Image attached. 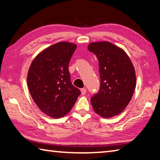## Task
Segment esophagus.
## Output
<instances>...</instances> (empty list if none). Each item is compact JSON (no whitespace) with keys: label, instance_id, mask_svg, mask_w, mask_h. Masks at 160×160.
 <instances>
[{"label":"esophagus","instance_id":"34e87169","mask_svg":"<svg viewBox=\"0 0 160 160\" xmlns=\"http://www.w3.org/2000/svg\"><path fill=\"white\" fill-rule=\"evenodd\" d=\"M80 91H81V94L82 95H85L87 92V89L85 88H82L80 89Z\"/></svg>","mask_w":160,"mask_h":160}]
</instances>
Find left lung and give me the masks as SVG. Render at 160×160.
Instances as JSON below:
<instances>
[{"instance_id":"8db88e82","label":"left lung","mask_w":160,"mask_h":160,"mask_svg":"<svg viewBox=\"0 0 160 160\" xmlns=\"http://www.w3.org/2000/svg\"><path fill=\"white\" fill-rule=\"evenodd\" d=\"M88 50L97 57L101 78L99 91L91 98L92 108L101 117L112 118L132 99L136 84L134 67L124 50L108 41L89 43Z\"/></svg>"}]
</instances>
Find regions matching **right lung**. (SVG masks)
<instances>
[{
    "label": "right lung",
    "mask_w": 160,
    "mask_h": 160,
    "mask_svg": "<svg viewBox=\"0 0 160 160\" xmlns=\"http://www.w3.org/2000/svg\"><path fill=\"white\" fill-rule=\"evenodd\" d=\"M77 45L62 41L41 51L28 69L27 85L35 103L49 117L57 119L71 111L80 94L72 85L68 64Z\"/></svg>",
    "instance_id": "1"
}]
</instances>
